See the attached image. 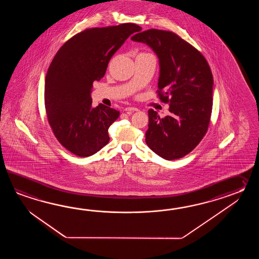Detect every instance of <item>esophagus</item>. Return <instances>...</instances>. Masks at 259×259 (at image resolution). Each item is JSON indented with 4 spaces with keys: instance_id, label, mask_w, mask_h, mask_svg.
Returning a JSON list of instances; mask_svg holds the SVG:
<instances>
[{
    "instance_id": "obj_1",
    "label": "esophagus",
    "mask_w": 259,
    "mask_h": 259,
    "mask_svg": "<svg viewBox=\"0 0 259 259\" xmlns=\"http://www.w3.org/2000/svg\"><path fill=\"white\" fill-rule=\"evenodd\" d=\"M124 111H126V112H136V111H139V109L136 107H126Z\"/></svg>"
}]
</instances>
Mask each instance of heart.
I'll use <instances>...</instances> for the list:
<instances>
[{"mask_svg": "<svg viewBox=\"0 0 259 259\" xmlns=\"http://www.w3.org/2000/svg\"><path fill=\"white\" fill-rule=\"evenodd\" d=\"M141 55H150V54H141Z\"/></svg>", "mask_w": 259, "mask_h": 259, "instance_id": "heart-1", "label": "heart"}]
</instances>
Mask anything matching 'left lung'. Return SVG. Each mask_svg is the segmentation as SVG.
<instances>
[{"label": "left lung", "instance_id": "1", "mask_svg": "<svg viewBox=\"0 0 259 259\" xmlns=\"http://www.w3.org/2000/svg\"><path fill=\"white\" fill-rule=\"evenodd\" d=\"M132 40L149 45L159 59L157 96L169 104L170 114L160 117L148 111L145 142L166 160L191 153L208 130L213 106V75L204 55L179 35L148 29L133 35Z\"/></svg>", "mask_w": 259, "mask_h": 259}]
</instances>
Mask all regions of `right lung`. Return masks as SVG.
I'll use <instances>...</instances> for the list:
<instances>
[{"instance_id":"1","label":"right lung","mask_w":259,"mask_h":259,"mask_svg":"<svg viewBox=\"0 0 259 259\" xmlns=\"http://www.w3.org/2000/svg\"><path fill=\"white\" fill-rule=\"evenodd\" d=\"M141 29L133 23L87 28L66 41L52 61L45 78V109L55 138L72 154L87 157L109 142L108 128L119 111L92 106L93 83L104 77L111 57Z\"/></svg>"}]
</instances>
